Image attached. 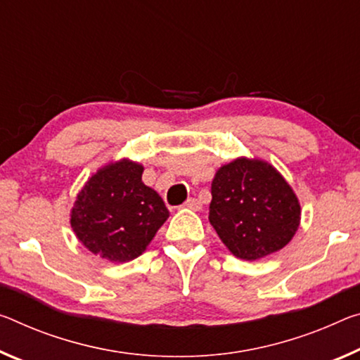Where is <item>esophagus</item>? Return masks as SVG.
<instances>
[{"label":"esophagus","instance_id":"1","mask_svg":"<svg viewBox=\"0 0 360 360\" xmlns=\"http://www.w3.org/2000/svg\"><path fill=\"white\" fill-rule=\"evenodd\" d=\"M186 208L193 210V211H200L202 210V202L197 200V198H189V200L186 202Z\"/></svg>","mask_w":360,"mask_h":360}]
</instances>
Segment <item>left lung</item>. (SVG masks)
Segmentation results:
<instances>
[{
	"label": "left lung",
	"mask_w": 360,
	"mask_h": 360,
	"mask_svg": "<svg viewBox=\"0 0 360 360\" xmlns=\"http://www.w3.org/2000/svg\"><path fill=\"white\" fill-rule=\"evenodd\" d=\"M208 219L237 258L255 261L282 250L298 231V197L264 160L240 157L216 171Z\"/></svg>",
	"instance_id": "obj_1"
}]
</instances>
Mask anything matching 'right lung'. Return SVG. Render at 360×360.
Masks as SVG:
<instances>
[{"mask_svg":"<svg viewBox=\"0 0 360 360\" xmlns=\"http://www.w3.org/2000/svg\"><path fill=\"white\" fill-rule=\"evenodd\" d=\"M142 165L128 158L108 163L91 176L73 203V232L102 259L138 258L168 219L162 197L142 182Z\"/></svg>","mask_w":360,"mask_h":360,"instance_id":"obj_1","label":"right lung"}]
</instances>
